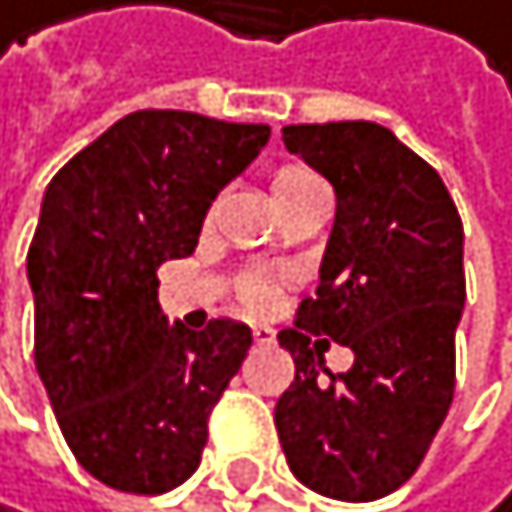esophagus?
Returning <instances> with one entry per match:
<instances>
[{"label":"esophagus","instance_id":"1","mask_svg":"<svg viewBox=\"0 0 512 512\" xmlns=\"http://www.w3.org/2000/svg\"><path fill=\"white\" fill-rule=\"evenodd\" d=\"M251 335H254V342H258V345H271L274 342V329L271 326H254Z\"/></svg>","mask_w":512,"mask_h":512}]
</instances>
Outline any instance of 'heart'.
<instances>
[{"mask_svg":"<svg viewBox=\"0 0 512 512\" xmlns=\"http://www.w3.org/2000/svg\"><path fill=\"white\" fill-rule=\"evenodd\" d=\"M319 177L313 174V170H306L300 164H283L280 170H274V177H271V190H274V199L277 196H290V193H300L306 190V186H316ZM271 296H274V287L267 280L261 277H254L245 283V303L251 309H261L271 303Z\"/></svg>","mask_w":512,"mask_h":512,"instance_id":"b5f03b06","label":"heart"}]
</instances>
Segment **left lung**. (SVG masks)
I'll list each match as a JSON object with an SVG mask.
<instances>
[{"instance_id":"8db88e82","label":"left lung","mask_w":512,"mask_h":512,"mask_svg":"<svg viewBox=\"0 0 512 512\" xmlns=\"http://www.w3.org/2000/svg\"><path fill=\"white\" fill-rule=\"evenodd\" d=\"M283 144L335 190L316 296L277 335L296 364L274 423L296 481L364 503L413 478L455 393L465 229L442 177L377 122L287 125ZM352 348L335 378L325 348Z\"/></svg>"}]
</instances>
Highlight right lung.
Returning <instances> with one entry per match:
<instances>
[{
    "instance_id": "right-lung-1",
    "label": "right lung",
    "mask_w": 512,
    "mask_h": 512,
    "mask_svg": "<svg viewBox=\"0 0 512 512\" xmlns=\"http://www.w3.org/2000/svg\"><path fill=\"white\" fill-rule=\"evenodd\" d=\"M267 138V125L144 109L47 183L28 248L34 364L70 452L115 490L164 494L190 478L248 355L245 322H170L157 267L193 254L212 199Z\"/></svg>"
}]
</instances>
